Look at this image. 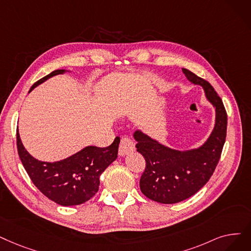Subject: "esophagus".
<instances>
[{
  "label": "esophagus",
  "instance_id": "obj_1",
  "mask_svg": "<svg viewBox=\"0 0 251 251\" xmlns=\"http://www.w3.org/2000/svg\"><path fill=\"white\" fill-rule=\"evenodd\" d=\"M134 151H135V145L133 141L128 137H123L121 139V143H120V146H119V155L126 156Z\"/></svg>",
  "mask_w": 251,
  "mask_h": 251
}]
</instances>
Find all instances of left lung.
<instances>
[{"instance_id": "1", "label": "left lung", "mask_w": 251, "mask_h": 251, "mask_svg": "<svg viewBox=\"0 0 251 251\" xmlns=\"http://www.w3.org/2000/svg\"><path fill=\"white\" fill-rule=\"evenodd\" d=\"M182 73L192 84L203 88L206 100L215 110V122L203 145L186 151L169 148L141 130L133 133L137 151L146 160L140 191L149 199L163 204L186 200L205 186L220 161L226 135L227 118L221 97L204 79L187 69Z\"/></svg>"}]
</instances>
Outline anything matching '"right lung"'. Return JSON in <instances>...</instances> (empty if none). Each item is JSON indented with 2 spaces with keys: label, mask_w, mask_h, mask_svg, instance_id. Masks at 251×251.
<instances>
[{
  "label": "right lung",
  "mask_w": 251,
  "mask_h": 251,
  "mask_svg": "<svg viewBox=\"0 0 251 251\" xmlns=\"http://www.w3.org/2000/svg\"><path fill=\"white\" fill-rule=\"evenodd\" d=\"M69 71L56 70L30 87ZM17 150L29 178L47 198L62 206L80 205L90 200L100 188V178L106 167L118 157L120 138L106 148L85 147L75 154L56 162H44L32 157L21 143L17 127Z\"/></svg>",
  "instance_id": "obj_1"
}]
</instances>
